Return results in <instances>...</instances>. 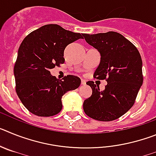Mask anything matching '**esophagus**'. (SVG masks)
<instances>
[{
    "instance_id": "34e87169",
    "label": "esophagus",
    "mask_w": 156,
    "mask_h": 156,
    "mask_svg": "<svg viewBox=\"0 0 156 156\" xmlns=\"http://www.w3.org/2000/svg\"><path fill=\"white\" fill-rule=\"evenodd\" d=\"M81 84H82L83 86V85H86V81H85L84 80H81Z\"/></svg>"
}]
</instances>
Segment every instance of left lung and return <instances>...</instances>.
<instances>
[{"mask_svg": "<svg viewBox=\"0 0 156 156\" xmlns=\"http://www.w3.org/2000/svg\"><path fill=\"white\" fill-rule=\"evenodd\" d=\"M83 36L101 54L94 77L107 81L101 91L93 81L87 82L92 95L84 101L83 111L96 120H115L133 105L143 83L140 55L130 41L116 32Z\"/></svg>", "mask_w": 156, "mask_h": 156, "instance_id": "8db88e82", "label": "left lung"}]
</instances>
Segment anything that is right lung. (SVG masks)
Instances as JSON below:
<instances>
[{
    "instance_id": "obj_1",
    "label": "right lung",
    "mask_w": 156,
    "mask_h": 156,
    "mask_svg": "<svg viewBox=\"0 0 156 156\" xmlns=\"http://www.w3.org/2000/svg\"><path fill=\"white\" fill-rule=\"evenodd\" d=\"M82 35L57 24H48L25 37L19 48L14 75L18 97L31 113L56 115L62 108V97L80 87L78 76L68 75L59 80L51 76L50 69L64 63L65 48L82 39Z\"/></svg>"
}]
</instances>
